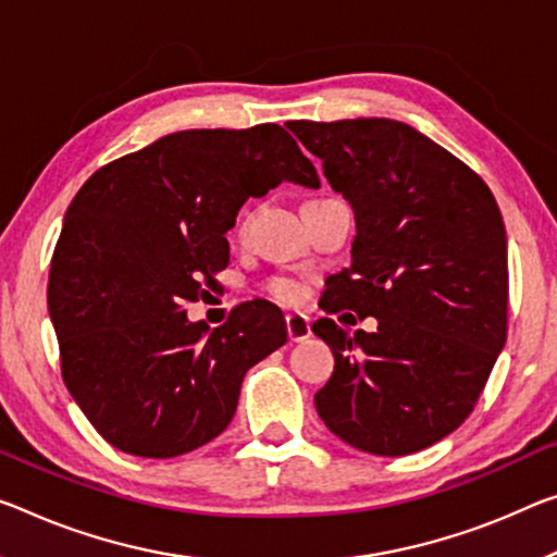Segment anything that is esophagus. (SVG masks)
I'll return each instance as SVG.
<instances>
[{
	"label": "esophagus",
	"instance_id": "1",
	"mask_svg": "<svg viewBox=\"0 0 557 557\" xmlns=\"http://www.w3.org/2000/svg\"><path fill=\"white\" fill-rule=\"evenodd\" d=\"M286 331H288V341H306L311 336V321L304 313H286Z\"/></svg>",
	"mask_w": 557,
	"mask_h": 557
}]
</instances>
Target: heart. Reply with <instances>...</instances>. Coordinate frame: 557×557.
<instances>
[{
    "mask_svg": "<svg viewBox=\"0 0 557 557\" xmlns=\"http://www.w3.org/2000/svg\"><path fill=\"white\" fill-rule=\"evenodd\" d=\"M267 290H269V296L273 298V301L286 304V306L301 301V296H304V286L298 284L296 278H288V276L271 278L267 284Z\"/></svg>",
    "mask_w": 557,
    "mask_h": 557,
    "instance_id": "b5f03b06",
    "label": "heart"
}]
</instances>
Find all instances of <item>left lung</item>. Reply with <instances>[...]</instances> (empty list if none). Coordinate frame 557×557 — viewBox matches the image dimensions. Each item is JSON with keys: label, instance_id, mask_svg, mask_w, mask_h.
<instances>
[{"label": "left lung", "instance_id": "obj_1", "mask_svg": "<svg viewBox=\"0 0 557 557\" xmlns=\"http://www.w3.org/2000/svg\"><path fill=\"white\" fill-rule=\"evenodd\" d=\"M356 213L350 267L323 311L375 315L373 333L313 323L336 358L321 421L373 456L423 450L466 421L508 336V242L473 169L391 119L288 122Z\"/></svg>", "mask_w": 557, "mask_h": 557}]
</instances>
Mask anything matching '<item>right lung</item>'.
Masks as SVG:
<instances>
[{
	"mask_svg": "<svg viewBox=\"0 0 557 557\" xmlns=\"http://www.w3.org/2000/svg\"><path fill=\"white\" fill-rule=\"evenodd\" d=\"M319 176L278 124L161 136L84 182L64 216L47 304L62 379L111 446L174 458L216 438L246 371L286 344L281 311L251 301L191 323L228 263L226 231L249 196Z\"/></svg>",
	"mask_w": 557,
	"mask_h": 557,
	"instance_id": "add662e5",
	"label": "right lung"
}]
</instances>
